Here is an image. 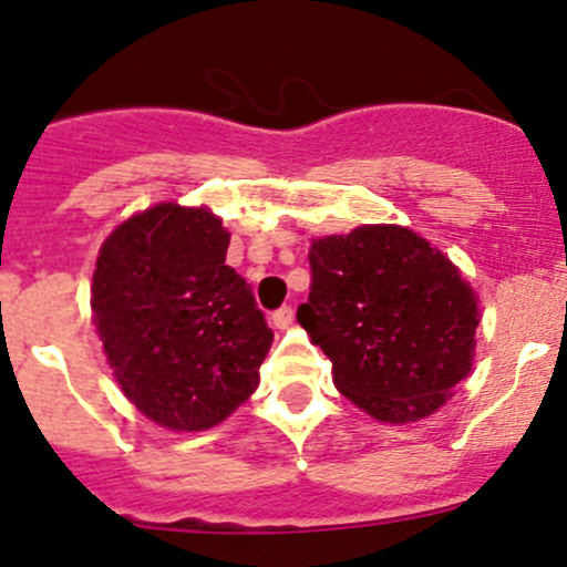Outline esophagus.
Listing matches in <instances>:
<instances>
[{
    "label": "esophagus",
    "instance_id": "esophagus-1",
    "mask_svg": "<svg viewBox=\"0 0 567 567\" xmlns=\"http://www.w3.org/2000/svg\"><path fill=\"white\" fill-rule=\"evenodd\" d=\"M271 322H274V328H279V331H285V328L293 326V307H279L277 312L271 315Z\"/></svg>",
    "mask_w": 567,
    "mask_h": 567
}]
</instances>
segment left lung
I'll return each instance as SVG.
<instances>
[{
  "instance_id": "1",
  "label": "left lung",
  "mask_w": 567,
  "mask_h": 567,
  "mask_svg": "<svg viewBox=\"0 0 567 567\" xmlns=\"http://www.w3.org/2000/svg\"><path fill=\"white\" fill-rule=\"evenodd\" d=\"M298 322L333 363V384L379 422L439 412L471 374L478 307L444 252L401 226L322 236Z\"/></svg>"
}]
</instances>
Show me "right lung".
<instances>
[{
  "mask_svg": "<svg viewBox=\"0 0 567 567\" xmlns=\"http://www.w3.org/2000/svg\"><path fill=\"white\" fill-rule=\"evenodd\" d=\"M231 234L209 209L155 204L107 236L91 309L112 374L169 431H207L255 393L274 333L226 266Z\"/></svg>",
  "mask_w": 567,
  "mask_h": 567,
  "instance_id": "1",
  "label": "right lung"
}]
</instances>
